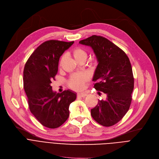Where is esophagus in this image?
Segmentation results:
<instances>
[{"label": "esophagus", "instance_id": "obj_1", "mask_svg": "<svg viewBox=\"0 0 159 159\" xmlns=\"http://www.w3.org/2000/svg\"><path fill=\"white\" fill-rule=\"evenodd\" d=\"M87 96V94L85 93H79L78 94V97H81V98H85V96Z\"/></svg>", "mask_w": 159, "mask_h": 159}]
</instances>
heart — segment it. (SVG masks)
<instances>
[{"label":"heart","instance_id":"obj_1","mask_svg":"<svg viewBox=\"0 0 159 159\" xmlns=\"http://www.w3.org/2000/svg\"><path fill=\"white\" fill-rule=\"evenodd\" d=\"M72 54L74 59L80 63L81 61H85L87 58V54L84 49L81 47H76L72 51ZM65 56H61L59 61V68L61 69L65 61ZM89 78L86 74H76L72 75L69 80V87L75 90H80L84 88L86 83L89 81Z\"/></svg>","mask_w":159,"mask_h":159}]
</instances>
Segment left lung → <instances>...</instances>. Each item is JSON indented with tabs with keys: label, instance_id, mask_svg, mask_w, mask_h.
I'll use <instances>...</instances> for the list:
<instances>
[{
	"label": "left lung",
	"instance_id": "1",
	"mask_svg": "<svg viewBox=\"0 0 159 159\" xmlns=\"http://www.w3.org/2000/svg\"><path fill=\"white\" fill-rule=\"evenodd\" d=\"M80 43L90 47L98 66L93 81L96 90L106 95L91 109V116L100 125L110 127L118 123L130 107L134 88L132 67L125 53L102 36L92 35Z\"/></svg>",
	"mask_w": 159,
	"mask_h": 159
}]
</instances>
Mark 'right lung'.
Instances as JSON below:
<instances>
[{"instance_id": "add662e5", "label": "right lung", "mask_w": 159, "mask_h": 159, "mask_svg": "<svg viewBox=\"0 0 159 159\" xmlns=\"http://www.w3.org/2000/svg\"><path fill=\"white\" fill-rule=\"evenodd\" d=\"M73 43L45 41L35 50L25 66L23 84L30 112L50 129L65 122L69 116L70 104L76 99V94L72 90L56 93L50 85L57 73L59 57Z\"/></svg>"}]
</instances>
